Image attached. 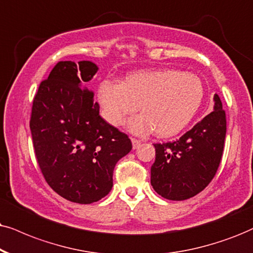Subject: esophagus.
<instances>
[{
  "mask_svg": "<svg viewBox=\"0 0 253 253\" xmlns=\"http://www.w3.org/2000/svg\"><path fill=\"white\" fill-rule=\"evenodd\" d=\"M132 143H133V149H136V148H139L140 145H141V141L135 139V137H132Z\"/></svg>",
  "mask_w": 253,
  "mask_h": 253,
  "instance_id": "obj_1",
  "label": "esophagus"
}]
</instances>
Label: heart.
Here are the masks:
<instances>
[{
  "label": "heart",
  "instance_id": "1",
  "mask_svg": "<svg viewBox=\"0 0 253 253\" xmlns=\"http://www.w3.org/2000/svg\"><path fill=\"white\" fill-rule=\"evenodd\" d=\"M99 103L105 120L121 126L140 106L141 116L129 124L134 133L154 129L158 136L176 135L201 106L203 85L194 73L152 70L127 76L121 84L105 81L99 86Z\"/></svg>",
  "mask_w": 253,
  "mask_h": 253
}]
</instances>
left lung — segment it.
Masks as SVG:
<instances>
[{
  "label": "left lung",
  "mask_w": 253,
  "mask_h": 253,
  "mask_svg": "<svg viewBox=\"0 0 253 253\" xmlns=\"http://www.w3.org/2000/svg\"><path fill=\"white\" fill-rule=\"evenodd\" d=\"M213 111L180 139L154 143L150 183L162 197L183 201L201 193L215 177L226 133L225 111L215 94Z\"/></svg>",
  "instance_id": "8db88e82"
}]
</instances>
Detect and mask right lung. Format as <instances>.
Here are the masks:
<instances>
[{
	"label": "right lung",
	"instance_id": "obj_1",
	"mask_svg": "<svg viewBox=\"0 0 253 253\" xmlns=\"http://www.w3.org/2000/svg\"><path fill=\"white\" fill-rule=\"evenodd\" d=\"M98 71L88 60L58 62L41 82L31 108L30 130L46 183L71 202L89 204L113 187L117 162L128 154L127 134L99 116L86 83Z\"/></svg>",
	"mask_w": 253,
	"mask_h": 253
}]
</instances>
